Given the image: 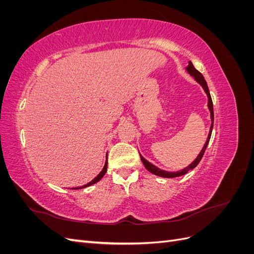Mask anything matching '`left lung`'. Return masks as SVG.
<instances>
[{
  "label": "left lung",
  "instance_id": "1",
  "mask_svg": "<svg viewBox=\"0 0 254 254\" xmlns=\"http://www.w3.org/2000/svg\"><path fill=\"white\" fill-rule=\"evenodd\" d=\"M187 72L191 76V77H194V79L200 84V86L202 87V89L204 90L205 94L207 96V108H209L210 110V113H211V121H212V124H211V127H210V131H209V135H207V139L203 145V147L201 149V151L199 152V155L197 156V158L191 162L189 166H187L186 168H183V170L181 171H178V172H166V171H163V170H160L159 167H157L156 165L151 164L150 162H148L147 160H146L143 156H141L140 153V157H141V161L143 162L144 166L146 170H147L148 172H150L151 174L156 175V176H159V177H163V178H176V177H179V176H183L186 175L189 171L193 170V168H195L198 163L200 162L201 158L203 157V153L206 149V146L207 144H209V141L211 139V134H212V129H213V124H214V111H213V103H212V98H211V95H210V91H209V88H207V84H206V81L204 79V77L202 76V74L197 71L195 66L193 65V64L190 63V61H189V65L186 67Z\"/></svg>",
  "mask_w": 254,
  "mask_h": 254
}]
</instances>
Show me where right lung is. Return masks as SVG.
Returning <instances> with one entry per match:
<instances>
[{"instance_id":"obj_1","label":"right lung","mask_w":254,"mask_h":254,"mask_svg":"<svg viewBox=\"0 0 254 254\" xmlns=\"http://www.w3.org/2000/svg\"><path fill=\"white\" fill-rule=\"evenodd\" d=\"M107 165H108V161H107V159H106V163H105V165H104V168L102 170V172L99 173L95 178L92 180V181H90L89 183H87V184H84V186H82V187H80V188H75L74 190H78V189H83V188H88V187H90V186H92V184H94V183H96V182H98L99 180H101L103 177H104V175L106 174V172H107Z\"/></svg>"}]
</instances>
